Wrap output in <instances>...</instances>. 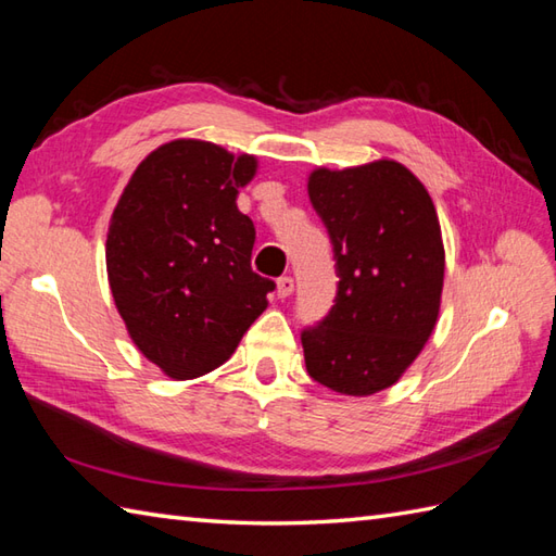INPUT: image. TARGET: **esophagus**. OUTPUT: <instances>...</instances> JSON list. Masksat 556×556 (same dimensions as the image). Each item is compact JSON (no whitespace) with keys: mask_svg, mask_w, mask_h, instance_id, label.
I'll use <instances>...</instances> for the list:
<instances>
[{"mask_svg":"<svg viewBox=\"0 0 556 556\" xmlns=\"http://www.w3.org/2000/svg\"><path fill=\"white\" fill-rule=\"evenodd\" d=\"M293 293V279L291 277H279L277 279V296L279 299H289Z\"/></svg>","mask_w":556,"mask_h":556,"instance_id":"esophagus-1","label":"esophagus"}]
</instances>
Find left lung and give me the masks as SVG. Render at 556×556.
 Masks as SVG:
<instances>
[{"label":"left lung","instance_id":"obj_1","mask_svg":"<svg viewBox=\"0 0 556 556\" xmlns=\"http://www.w3.org/2000/svg\"><path fill=\"white\" fill-rule=\"evenodd\" d=\"M308 195L332 241L334 305L301 332L305 368L339 394L392 387L430 339L444 245L430 193L404 164L315 169Z\"/></svg>","mask_w":556,"mask_h":556}]
</instances>
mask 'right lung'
<instances>
[{
	"label": "right lung",
	"instance_id": "1",
	"mask_svg": "<svg viewBox=\"0 0 556 556\" xmlns=\"http://www.w3.org/2000/svg\"><path fill=\"white\" fill-rule=\"evenodd\" d=\"M255 169L253 155L172 140L138 164L114 207L116 311L140 353L174 380L219 368L275 291L251 267L255 227L236 207Z\"/></svg>",
	"mask_w": 556,
	"mask_h": 556
}]
</instances>
